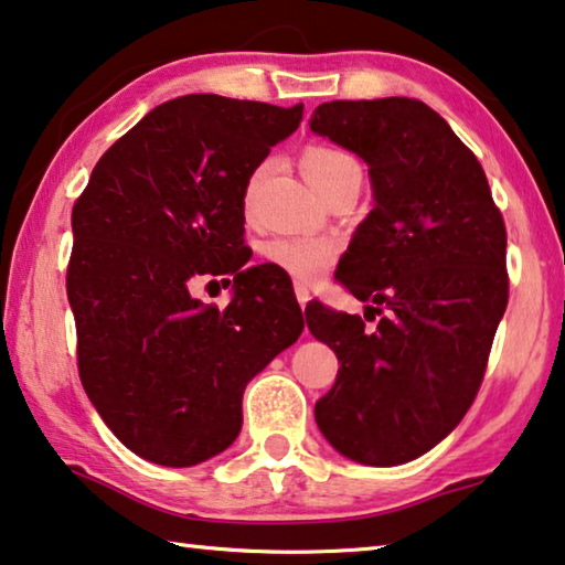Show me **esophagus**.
Wrapping results in <instances>:
<instances>
[{
	"mask_svg": "<svg viewBox=\"0 0 565 565\" xmlns=\"http://www.w3.org/2000/svg\"><path fill=\"white\" fill-rule=\"evenodd\" d=\"M295 298H298V302H300V308L306 310V306L310 302V290L306 288V285H300V282H295Z\"/></svg>",
	"mask_w": 565,
	"mask_h": 565,
	"instance_id": "obj_1",
	"label": "esophagus"
}]
</instances>
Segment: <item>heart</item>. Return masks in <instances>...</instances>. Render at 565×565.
Masks as SVG:
<instances>
[{"label": "heart", "mask_w": 565, "mask_h": 565, "mask_svg": "<svg viewBox=\"0 0 565 565\" xmlns=\"http://www.w3.org/2000/svg\"><path fill=\"white\" fill-rule=\"evenodd\" d=\"M359 167V161L353 159L351 153H345L335 146H323V143H312L302 151V171L306 177L316 184L320 192L335 181L341 173L349 169ZM267 173V163L257 167L253 171V177L247 181L245 189V210H253V199L257 194L259 184H263ZM265 257L270 259L275 267H280L288 275H292L295 280L300 282H312L318 277H323L328 270H331L335 257H338V245L333 239H323V237H300V234H280V237H273L267 245L263 247Z\"/></svg>", "instance_id": "obj_1"}]
</instances>
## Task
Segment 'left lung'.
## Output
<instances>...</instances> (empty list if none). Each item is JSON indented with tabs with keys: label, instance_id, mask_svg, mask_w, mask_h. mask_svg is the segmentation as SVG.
<instances>
[{
	"label": "left lung",
	"instance_id": "1",
	"mask_svg": "<svg viewBox=\"0 0 565 565\" xmlns=\"http://www.w3.org/2000/svg\"><path fill=\"white\" fill-rule=\"evenodd\" d=\"M310 131L369 163L376 204L335 277L382 316L369 329L323 302L306 308L310 333L341 363L316 422L343 457L404 465L439 445L480 392L508 306L505 222L477 156L427 103L331 100L312 110Z\"/></svg>",
	"mask_w": 565,
	"mask_h": 565
}]
</instances>
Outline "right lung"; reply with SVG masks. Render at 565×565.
<instances>
[{
    "instance_id": "right-lung-1",
    "label": "right lung",
    "mask_w": 565,
    "mask_h": 565,
    "mask_svg": "<svg viewBox=\"0 0 565 565\" xmlns=\"http://www.w3.org/2000/svg\"><path fill=\"white\" fill-rule=\"evenodd\" d=\"M300 120V103H161L100 156L73 206L77 373L108 429L149 462L224 452L249 379L302 333L295 292L275 267H245L242 237L247 181ZM230 274L224 311L191 298L199 279Z\"/></svg>"
}]
</instances>
